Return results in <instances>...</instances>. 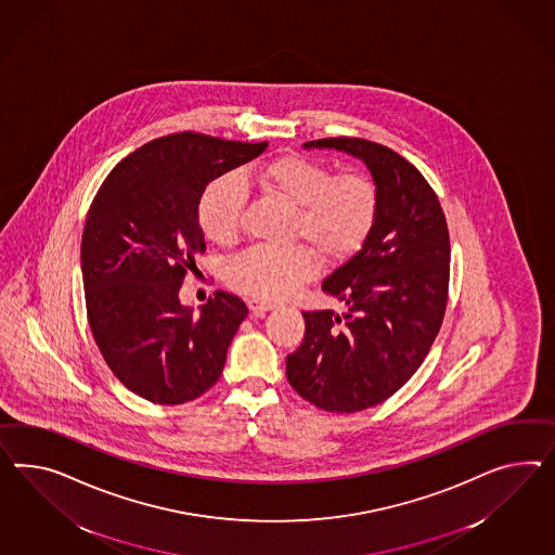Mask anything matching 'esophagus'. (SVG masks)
<instances>
[{"mask_svg": "<svg viewBox=\"0 0 555 555\" xmlns=\"http://www.w3.org/2000/svg\"><path fill=\"white\" fill-rule=\"evenodd\" d=\"M274 307H276L274 302H267V300H248V309H250V311H253L255 315H262V313H267V311H270V309H274Z\"/></svg>", "mask_w": 555, "mask_h": 555, "instance_id": "1", "label": "esophagus"}]
</instances>
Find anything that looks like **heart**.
Returning a JSON list of instances; mask_svg holds the SVG:
<instances>
[{"label": "heart", "mask_w": 555, "mask_h": 555, "mask_svg": "<svg viewBox=\"0 0 555 555\" xmlns=\"http://www.w3.org/2000/svg\"><path fill=\"white\" fill-rule=\"evenodd\" d=\"M244 185H256L293 208L291 238L302 240L323 262H341L356 255L379 211V190L367 173H333L319 159L291 153L242 178L222 176L204 190L197 222L214 244L230 246L238 240ZM310 251L305 246L285 250L255 246L225 264V283L255 299H285L313 274L315 258Z\"/></svg>", "instance_id": "heart-1"}]
</instances>
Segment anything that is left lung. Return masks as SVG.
I'll list each match as a JSON object with an SVG mask.
<instances>
[{"mask_svg": "<svg viewBox=\"0 0 555 555\" xmlns=\"http://www.w3.org/2000/svg\"><path fill=\"white\" fill-rule=\"evenodd\" d=\"M305 147L360 157L379 190L370 236L323 281L345 313L302 311L305 339L286 356V379L300 398L349 414L393 396L435 344L449 302V225L430 183L390 147L360 137Z\"/></svg>", "mask_w": 555, "mask_h": 555, "instance_id": "obj_1", "label": "left lung"}]
</instances>
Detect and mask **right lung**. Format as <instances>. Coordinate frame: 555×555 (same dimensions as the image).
Segmentation results:
<instances>
[{
	"label": "right lung",
	"mask_w": 555,
	"mask_h": 555,
	"mask_svg": "<svg viewBox=\"0 0 555 555\" xmlns=\"http://www.w3.org/2000/svg\"><path fill=\"white\" fill-rule=\"evenodd\" d=\"M267 145L159 137L120 159L90 204L80 246L90 331L120 384L153 404H185L222 375L248 307L216 291L194 315L178 295L206 253L197 222L206 185Z\"/></svg>",
	"instance_id": "right-lung-1"
}]
</instances>
